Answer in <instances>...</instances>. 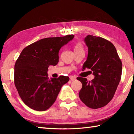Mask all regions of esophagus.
Instances as JSON below:
<instances>
[{"label":"esophagus","mask_w":134,"mask_h":134,"mask_svg":"<svg viewBox=\"0 0 134 134\" xmlns=\"http://www.w3.org/2000/svg\"><path fill=\"white\" fill-rule=\"evenodd\" d=\"M76 79V77L75 76H70V80H71V81L74 80Z\"/></svg>","instance_id":"34e87169"}]
</instances>
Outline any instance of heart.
<instances>
[{
  "mask_svg": "<svg viewBox=\"0 0 134 134\" xmlns=\"http://www.w3.org/2000/svg\"><path fill=\"white\" fill-rule=\"evenodd\" d=\"M83 49L82 44L79 42H76L74 45V51L77 50V49Z\"/></svg>",
  "mask_w": 134,
  "mask_h": 134,
  "instance_id": "1",
  "label": "heart"
}]
</instances>
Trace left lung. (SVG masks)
I'll use <instances>...</instances> for the list:
<instances>
[{"mask_svg":"<svg viewBox=\"0 0 134 134\" xmlns=\"http://www.w3.org/2000/svg\"><path fill=\"white\" fill-rule=\"evenodd\" d=\"M85 42L88 55L83 70L90 69L94 78L88 81L86 78L77 77L82 83L79 96L89 108L98 109L106 106L114 96L121 78L122 62L114 45L105 38L87 35Z\"/></svg>","mask_w":134,"mask_h":134,"instance_id":"obj_1","label":"left lung"}]
</instances>
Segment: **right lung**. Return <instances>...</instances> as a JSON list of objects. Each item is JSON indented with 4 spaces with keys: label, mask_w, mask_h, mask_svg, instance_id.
I'll use <instances>...</instances> for the list:
<instances>
[{
    "label": "right lung",
    "mask_w": 134,
    "mask_h": 134,
    "mask_svg": "<svg viewBox=\"0 0 134 134\" xmlns=\"http://www.w3.org/2000/svg\"><path fill=\"white\" fill-rule=\"evenodd\" d=\"M74 35L41 39L25 47L15 65L14 83L18 94L26 106L44 111L55 102L67 76L49 79L48 68L58 63L60 48L73 39Z\"/></svg>",
    "instance_id": "right-lung-1"
}]
</instances>
